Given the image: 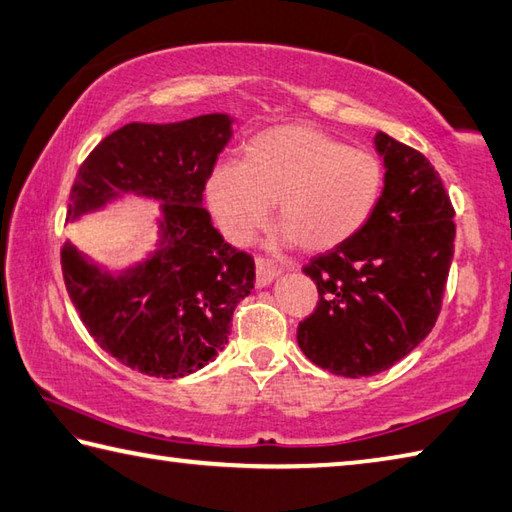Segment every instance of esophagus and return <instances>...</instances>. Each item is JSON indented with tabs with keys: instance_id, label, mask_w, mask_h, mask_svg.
Returning <instances> with one entry per match:
<instances>
[{
	"instance_id": "1",
	"label": "esophagus",
	"mask_w": 512,
	"mask_h": 512,
	"mask_svg": "<svg viewBox=\"0 0 512 512\" xmlns=\"http://www.w3.org/2000/svg\"><path fill=\"white\" fill-rule=\"evenodd\" d=\"M277 273H280V266H277L273 259H268L264 255H257L255 257V280H257V286H266L271 284Z\"/></svg>"
}]
</instances>
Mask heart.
Returning a JSON list of instances; mask_svg holds the SVG:
<instances>
[{
	"label": "heart",
	"instance_id": "obj_1",
	"mask_svg": "<svg viewBox=\"0 0 512 512\" xmlns=\"http://www.w3.org/2000/svg\"><path fill=\"white\" fill-rule=\"evenodd\" d=\"M378 154L311 125H280L250 138L241 165L215 167L208 203L219 228L246 244L277 203L282 241L311 253L347 244L369 224L385 190Z\"/></svg>",
	"mask_w": 512,
	"mask_h": 512
}]
</instances>
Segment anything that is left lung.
Here are the masks:
<instances>
[{
  "instance_id": "obj_1",
  "label": "left lung",
  "mask_w": 512,
  "mask_h": 512,
  "mask_svg": "<svg viewBox=\"0 0 512 512\" xmlns=\"http://www.w3.org/2000/svg\"><path fill=\"white\" fill-rule=\"evenodd\" d=\"M376 150L387 179L374 217L302 268L320 300L297 324V345L313 365L347 378L389 369L432 331L457 232L434 165L383 132Z\"/></svg>"
}]
</instances>
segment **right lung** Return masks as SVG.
Returning <instances> with one entry per match:
<instances>
[{
	"label": "right lung",
	"instance_id": "right-lung-1",
	"mask_svg": "<svg viewBox=\"0 0 512 512\" xmlns=\"http://www.w3.org/2000/svg\"><path fill=\"white\" fill-rule=\"evenodd\" d=\"M230 123L226 114L129 123L102 138L73 181L69 219L116 192L163 201V244L132 271L107 275L71 244L60 250L64 284L89 336L141 374L181 378L215 360L232 311L255 284L253 257L224 241L201 206Z\"/></svg>",
	"mask_w": 512,
	"mask_h": 512
}]
</instances>
